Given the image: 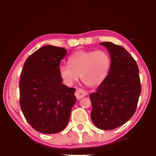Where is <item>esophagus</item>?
<instances>
[{
	"label": "esophagus",
	"instance_id": "esophagus-1",
	"mask_svg": "<svg viewBox=\"0 0 156 156\" xmlns=\"http://www.w3.org/2000/svg\"><path fill=\"white\" fill-rule=\"evenodd\" d=\"M87 94H88L87 91L83 90V89H78L76 90V93H75V95H76V97L78 100L81 99L82 98L85 97Z\"/></svg>",
	"mask_w": 156,
	"mask_h": 156
}]
</instances>
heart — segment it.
<instances>
[{"mask_svg":"<svg viewBox=\"0 0 156 156\" xmlns=\"http://www.w3.org/2000/svg\"><path fill=\"white\" fill-rule=\"evenodd\" d=\"M69 65H61L59 75L67 85L78 78L88 87L98 85L108 75L111 65L109 55L104 51H78L68 58Z\"/></svg>","mask_w":156,"mask_h":156,"instance_id":"1","label":"heart"}]
</instances>
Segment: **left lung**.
<instances>
[{"label":"left lung","instance_id":"obj_1","mask_svg":"<svg viewBox=\"0 0 156 156\" xmlns=\"http://www.w3.org/2000/svg\"><path fill=\"white\" fill-rule=\"evenodd\" d=\"M110 53L108 74L89 94L92 105L91 119L102 130H112L133 117L141 94L139 67L124 48L112 42H101Z\"/></svg>","mask_w":156,"mask_h":156}]
</instances>
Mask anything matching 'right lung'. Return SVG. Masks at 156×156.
I'll return each mask as SVG.
<instances>
[{
  "mask_svg": "<svg viewBox=\"0 0 156 156\" xmlns=\"http://www.w3.org/2000/svg\"><path fill=\"white\" fill-rule=\"evenodd\" d=\"M67 50L45 45L27 58L20 80V105L32 128L52 134L67 126L76 103V89L62 83L59 64Z\"/></svg>",
  "mask_w": 156,
  "mask_h": 156,
  "instance_id": "1",
  "label": "right lung"
}]
</instances>
